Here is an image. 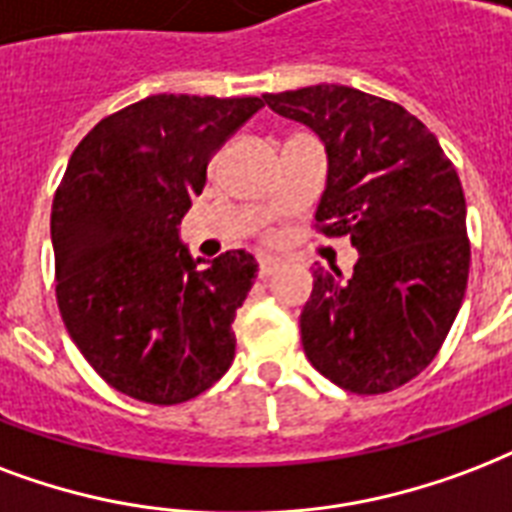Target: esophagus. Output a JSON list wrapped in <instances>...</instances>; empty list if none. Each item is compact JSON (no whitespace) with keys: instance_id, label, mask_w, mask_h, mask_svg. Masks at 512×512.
I'll use <instances>...</instances> for the list:
<instances>
[{"instance_id":"esophagus-1","label":"esophagus","mask_w":512,"mask_h":512,"mask_svg":"<svg viewBox=\"0 0 512 512\" xmlns=\"http://www.w3.org/2000/svg\"><path fill=\"white\" fill-rule=\"evenodd\" d=\"M276 260L273 257H260V263H257V273H260V279H268L273 271H276Z\"/></svg>"}]
</instances>
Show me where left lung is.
Returning a JSON list of instances; mask_svg holds the SVG:
<instances>
[{"instance_id":"obj_1","label":"left lung","mask_w":512,"mask_h":512,"mask_svg":"<svg viewBox=\"0 0 512 512\" xmlns=\"http://www.w3.org/2000/svg\"><path fill=\"white\" fill-rule=\"evenodd\" d=\"M314 128L330 171L317 233L360 252L349 282L314 268L300 314L308 362L354 395H384L438 357L470 273L464 193L454 163L419 117L346 85L265 93Z\"/></svg>"}]
</instances>
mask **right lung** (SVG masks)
<instances>
[{
	"label": "right lung",
	"instance_id": "obj_1",
	"mask_svg": "<svg viewBox=\"0 0 512 512\" xmlns=\"http://www.w3.org/2000/svg\"><path fill=\"white\" fill-rule=\"evenodd\" d=\"M260 107L257 96H147L99 120L56 187L58 311L88 365L134 400L187 403L236 357L255 257L230 249L198 268L177 225L214 150Z\"/></svg>",
	"mask_w": 512,
	"mask_h": 512
}]
</instances>
